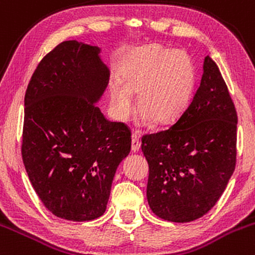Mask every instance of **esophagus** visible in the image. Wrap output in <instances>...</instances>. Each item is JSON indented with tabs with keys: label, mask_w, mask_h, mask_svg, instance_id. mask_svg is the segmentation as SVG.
<instances>
[{
	"label": "esophagus",
	"mask_w": 255,
	"mask_h": 255,
	"mask_svg": "<svg viewBox=\"0 0 255 255\" xmlns=\"http://www.w3.org/2000/svg\"><path fill=\"white\" fill-rule=\"evenodd\" d=\"M140 149V141H139V135L136 133L132 134V151H139Z\"/></svg>",
	"instance_id": "obj_1"
}]
</instances>
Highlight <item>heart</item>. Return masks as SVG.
<instances>
[{"instance_id":"b5f03b06","label":"heart","mask_w":255,"mask_h":255,"mask_svg":"<svg viewBox=\"0 0 255 255\" xmlns=\"http://www.w3.org/2000/svg\"><path fill=\"white\" fill-rule=\"evenodd\" d=\"M121 82L110 87V105L115 116L125 120L132 114L138 94L141 120L159 123L176 120L192 100L195 68L184 51L148 45L130 52L121 68Z\"/></svg>"}]
</instances>
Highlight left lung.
I'll use <instances>...</instances> for the list:
<instances>
[{
  "mask_svg": "<svg viewBox=\"0 0 255 255\" xmlns=\"http://www.w3.org/2000/svg\"><path fill=\"white\" fill-rule=\"evenodd\" d=\"M141 141L149 163L146 198L155 215L189 222L216 204L235 171L237 114L218 64L209 56L187 109L168 129Z\"/></svg>",
  "mask_w": 255,
  "mask_h": 255,
  "instance_id": "left-lung-1",
  "label": "left lung"
}]
</instances>
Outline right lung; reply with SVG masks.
<instances>
[{
  "mask_svg": "<svg viewBox=\"0 0 255 255\" xmlns=\"http://www.w3.org/2000/svg\"><path fill=\"white\" fill-rule=\"evenodd\" d=\"M99 46L68 40L47 53L24 98L21 155L36 194L57 218L90 221L105 213L130 132L96 104L110 80Z\"/></svg>",
  "mask_w": 255,
  "mask_h": 255,
  "instance_id": "right-lung-1",
  "label": "right lung"
}]
</instances>
